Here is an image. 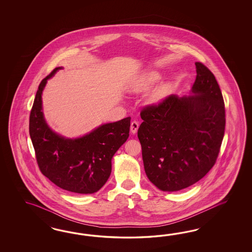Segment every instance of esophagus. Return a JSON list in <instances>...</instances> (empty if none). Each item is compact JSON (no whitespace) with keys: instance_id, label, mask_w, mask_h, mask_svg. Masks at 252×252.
<instances>
[{"instance_id":"1","label":"esophagus","mask_w":252,"mask_h":252,"mask_svg":"<svg viewBox=\"0 0 252 252\" xmlns=\"http://www.w3.org/2000/svg\"><path fill=\"white\" fill-rule=\"evenodd\" d=\"M138 127H139L138 123L136 122V121H133V122L131 123V126H130V131H131V133H132V134H136L137 129H138Z\"/></svg>"}]
</instances>
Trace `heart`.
Returning <instances> with one entry per match:
<instances>
[{
    "instance_id": "1",
    "label": "heart",
    "mask_w": 252,
    "mask_h": 252,
    "mask_svg": "<svg viewBox=\"0 0 252 252\" xmlns=\"http://www.w3.org/2000/svg\"><path fill=\"white\" fill-rule=\"evenodd\" d=\"M161 79V74L157 70H149L135 76L130 82L128 90L134 93L148 92ZM172 84L168 81L161 82L147 96V101L150 104H159L167 98L171 92Z\"/></svg>"
}]
</instances>
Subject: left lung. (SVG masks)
<instances>
[{
	"label": "left lung",
	"instance_id": "1",
	"mask_svg": "<svg viewBox=\"0 0 252 252\" xmlns=\"http://www.w3.org/2000/svg\"><path fill=\"white\" fill-rule=\"evenodd\" d=\"M197 76L188 96L170 95L144 108L137 130L149 180L175 192L198 182L213 168L225 126L221 90L214 74L195 63Z\"/></svg>",
	"mask_w": 252,
	"mask_h": 252
}]
</instances>
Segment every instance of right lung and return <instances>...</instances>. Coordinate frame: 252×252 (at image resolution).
I'll use <instances>...</instances> for the list:
<instances>
[{"mask_svg":"<svg viewBox=\"0 0 252 252\" xmlns=\"http://www.w3.org/2000/svg\"><path fill=\"white\" fill-rule=\"evenodd\" d=\"M56 67L38 86L30 117V135L38 167L53 183L64 190L92 194L106 183L112 172V159L129 137L130 117L102 124L84 136L66 137L46 122L42 92Z\"/></svg>","mask_w":252,"mask_h":252,"instance_id":"obj_1","label":"right lung"}]
</instances>
